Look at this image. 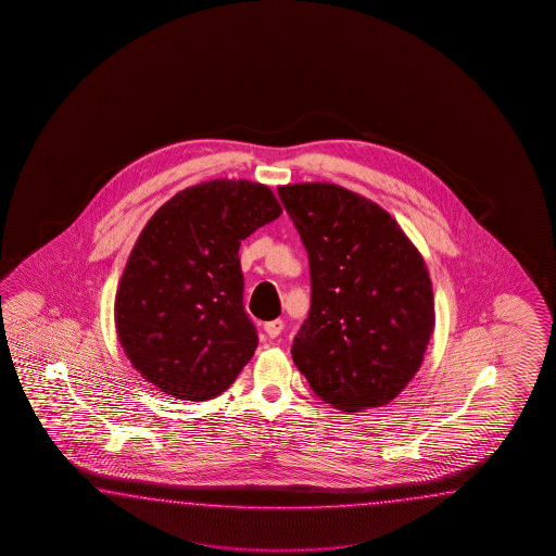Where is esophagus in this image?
<instances>
[{
	"label": "esophagus",
	"mask_w": 556,
	"mask_h": 556,
	"mask_svg": "<svg viewBox=\"0 0 556 556\" xmlns=\"http://www.w3.org/2000/svg\"><path fill=\"white\" fill-rule=\"evenodd\" d=\"M283 330V321L282 319H273V321H266L264 324V331H266V336L268 338H278Z\"/></svg>",
	"instance_id": "34e87169"
}]
</instances>
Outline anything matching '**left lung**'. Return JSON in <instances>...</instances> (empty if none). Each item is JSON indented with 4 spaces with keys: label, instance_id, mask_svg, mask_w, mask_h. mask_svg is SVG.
I'll return each mask as SVG.
<instances>
[{
    "label": "left lung",
    "instance_id": "8db88e82",
    "mask_svg": "<svg viewBox=\"0 0 556 556\" xmlns=\"http://www.w3.org/2000/svg\"><path fill=\"white\" fill-rule=\"evenodd\" d=\"M309 262L312 306L294 364L324 403L355 414L395 400L435 326L426 262L376 202L330 182L278 189Z\"/></svg>",
    "mask_w": 556,
    "mask_h": 556
}]
</instances>
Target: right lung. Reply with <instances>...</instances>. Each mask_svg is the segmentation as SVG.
I'll return each mask as SVG.
<instances>
[{"mask_svg":"<svg viewBox=\"0 0 556 556\" xmlns=\"http://www.w3.org/2000/svg\"><path fill=\"white\" fill-rule=\"evenodd\" d=\"M282 214L273 190L216 178L175 194L142 228L118 282L115 326L132 367L185 402L213 400L258 345L240 240Z\"/></svg>","mask_w":556,"mask_h":556,"instance_id":"1","label":"right lung"}]
</instances>
